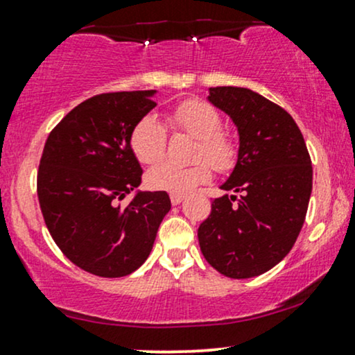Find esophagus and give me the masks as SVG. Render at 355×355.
I'll return each mask as SVG.
<instances>
[{"instance_id":"esophagus-1","label":"esophagus","mask_w":355,"mask_h":355,"mask_svg":"<svg viewBox=\"0 0 355 355\" xmlns=\"http://www.w3.org/2000/svg\"><path fill=\"white\" fill-rule=\"evenodd\" d=\"M170 200H172V205H180L183 200H185V195H170Z\"/></svg>"}]
</instances>
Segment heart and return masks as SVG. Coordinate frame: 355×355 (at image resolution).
Instances as JSON below:
<instances>
[{
	"instance_id": "1",
	"label": "heart",
	"mask_w": 355,
	"mask_h": 355,
	"mask_svg": "<svg viewBox=\"0 0 355 355\" xmlns=\"http://www.w3.org/2000/svg\"><path fill=\"white\" fill-rule=\"evenodd\" d=\"M175 130H183L195 137L193 159L198 160L191 165H175L170 162L152 166L145 175L148 189L183 195L195 190L210 180L213 166L216 172H230L236 164V142L226 132H221V117L218 110L208 102L190 99L182 102L168 115ZM130 147L137 160L142 164H155L165 153L166 130L155 115H145L135 123L130 134ZM203 159H207L203 162Z\"/></svg>"
}]
</instances>
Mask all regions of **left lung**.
I'll list each match as a JSON object with an SVG mask.
<instances>
[{"instance_id": "1", "label": "left lung", "mask_w": 355, "mask_h": 355, "mask_svg": "<svg viewBox=\"0 0 355 355\" xmlns=\"http://www.w3.org/2000/svg\"><path fill=\"white\" fill-rule=\"evenodd\" d=\"M208 101L232 119L240 137L236 164L200 225V250L233 279L276 266L304 223L313 166L304 137L283 107L246 87H210Z\"/></svg>"}]
</instances>
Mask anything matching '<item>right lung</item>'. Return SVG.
Masks as SVG:
<instances>
[{
    "label": "right lung",
    "mask_w": 355,
    "mask_h": 355,
    "mask_svg": "<svg viewBox=\"0 0 355 355\" xmlns=\"http://www.w3.org/2000/svg\"><path fill=\"white\" fill-rule=\"evenodd\" d=\"M157 91L109 92L80 102L46 140L37 196L51 236L80 270L102 277L134 272L150 254L170 211L166 191H140L130 147L135 123ZM135 191L125 209L114 203Z\"/></svg>",
    "instance_id": "obj_1"
}]
</instances>
